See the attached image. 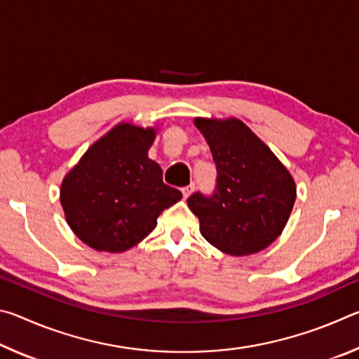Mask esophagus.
<instances>
[{
    "label": "esophagus",
    "mask_w": 359,
    "mask_h": 359,
    "mask_svg": "<svg viewBox=\"0 0 359 359\" xmlns=\"http://www.w3.org/2000/svg\"><path fill=\"white\" fill-rule=\"evenodd\" d=\"M194 191V184H190V185H187V187H184L182 188V193H184V198L187 199L188 196H190V194Z\"/></svg>",
    "instance_id": "34e87169"
}]
</instances>
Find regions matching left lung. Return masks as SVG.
Wrapping results in <instances>:
<instances>
[{"label":"left lung","instance_id":"obj_1","mask_svg":"<svg viewBox=\"0 0 359 359\" xmlns=\"http://www.w3.org/2000/svg\"><path fill=\"white\" fill-rule=\"evenodd\" d=\"M194 125L217 166L214 193L187 199L203 238L236 257L261 252L280 236L293 210V177L241 120L194 118Z\"/></svg>","mask_w":359,"mask_h":359}]
</instances>
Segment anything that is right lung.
<instances>
[{
	"label": "right lung",
	"mask_w": 359,
	"mask_h": 359,
	"mask_svg": "<svg viewBox=\"0 0 359 359\" xmlns=\"http://www.w3.org/2000/svg\"><path fill=\"white\" fill-rule=\"evenodd\" d=\"M156 131L118 123L66 174L60 190L66 222L83 244L120 253L139 244L182 193L149 158Z\"/></svg>",
	"instance_id": "right-lung-1"
}]
</instances>
